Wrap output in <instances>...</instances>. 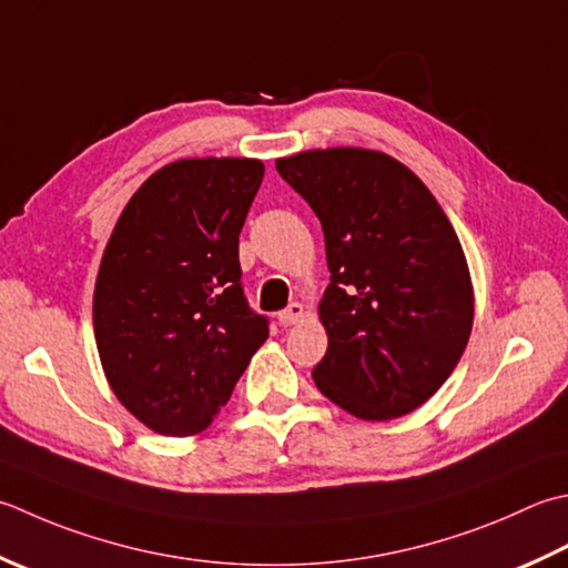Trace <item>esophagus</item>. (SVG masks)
<instances>
[{
    "label": "esophagus",
    "mask_w": 568,
    "mask_h": 568,
    "mask_svg": "<svg viewBox=\"0 0 568 568\" xmlns=\"http://www.w3.org/2000/svg\"><path fill=\"white\" fill-rule=\"evenodd\" d=\"M303 317H305V307L300 305V303H291L285 310H281V313H277V322H281L283 327L297 325V322L303 320Z\"/></svg>",
    "instance_id": "obj_1"
}]
</instances>
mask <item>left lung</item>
Returning <instances> with one entry per match:
<instances>
[{
    "mask_svg": "<svg viewBox=\"0 0 568 568\" xmlns=\"http://www.w3.org/2000/svg\"><path fill=\"white\" fill-rule=\"evenodd\" d=\"M275 170L325 233L317 388L364 420L410 414L453 374L473 329L468 261L446 211L406 164L376 150H307Z\"/></svg>",
    "mask_w": 568,
    "mask_h": 568,
    "instance_id": "1",
    "label": "left lung"
}]
</instances>
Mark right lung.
<instances>
[{
    "label": "right lung",
    "mask_w": 568,
    "mask_h": 568,
    "mask_svg": "<svg viewBox=\"0 0 568 568\" xmlns=\"http://www.w3.org/2000/svg\"><path fill=\"white\" fill-rule=\"evenodd\" d=\"M263 172L248 158L172 162L110 233L93 293L100 364L118 402L162 436L202 433L268 339L239 263Z\"/></svg>",
    "instance_id": "right-lung-1"
}]
</instances>
